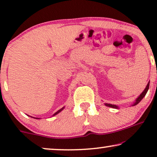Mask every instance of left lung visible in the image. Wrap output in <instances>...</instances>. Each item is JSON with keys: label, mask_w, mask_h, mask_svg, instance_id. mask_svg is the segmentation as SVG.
I'll use <instances>...</instances> for the list:
<instances>
[{"label": "left lung", "mask_w": 157, "mask_h": 157, "mask_svg": "<svg viewBox=\"0 0 157 157\" xmlns=\"http://www.w3.org/2000/svg\"><path fill=\"white\" fill-rule=\"evenodd\" d=\"M149 82L148 83V84H147V87H146V89H144V91L142 93H141V94L140 96H139L138 98H137V99L136 100V102L134 103V106H135V105H136V104H138L139 102L141 101V99H142V98L144 97L145 96V95L146 94H147V91H148V90H149ZM105 105H106V106H109V107H112V108H114V109H117L118 107L116 106V105H113V104H105Z\"/></svg>", "instance_id": "8db88e82"}]
</instances>
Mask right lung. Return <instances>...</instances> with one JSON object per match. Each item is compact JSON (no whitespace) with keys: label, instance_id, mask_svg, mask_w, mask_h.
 <instances>
[{"label":"right lung","instance_id":"right-lung-1","mask_svg":"<svg viewBox=\"0 0 157 157\" xmlns=\"http://www.w3.org/2000/svg\"><path fill=\"white\" fill-rule=\"evenodd\" d=\"M63 108H62L61 109H60V110H59V111H58L56 113H54V115H56V114H57V113H59V112H60V111H61L62 110H63ZM54 115H53V116H54Z\"/></svg>","mask_w":157,"mask_h":157}]
</instances>
